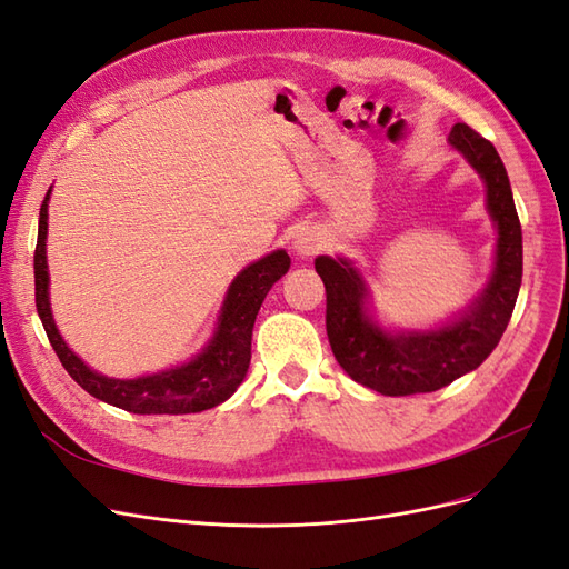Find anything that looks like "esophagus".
Masks as SVG:
<instances>
[{"label": "esophagus", "mask_w": 569, "mask_h": 569, "mask_svg": "<svg viewBox=\"0 0 569 569\" xmlns=\"http://www.w3.org/2000/svg\"><path fill=\"white\" fill-rule=\"evenodd\" d=\"M320 249H322V239H320L318 232L306 230V232L297 234V239H295V251H297L301 258L316 256Z\"/></svg>", "instance_id": "obj_1"}]
</instances>
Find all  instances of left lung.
Masks as SVG:
<instances>
[{
    "instance_id": "8db88e82",
    "label": "left lung",
    "mask_w": 569,
    "mask_h": 569,
    "mask_svg": "<svg viewBox=\"0 0 569 569\" xmlns=\"http://www.w3.org/2000/svg\"><path fill=\"white\" fill-rule=\"evenodd\" d=\"M451 144L485 178L487 206L498 228L493 278L460 320L429 332H382L366 316V284L351 263L316 258L327 295V339L337 363L351 380L385 396L437 391L485 363L506 332L522 284V228L501 157L465 123L453 126Z\"/></svg>"
}]
</instances>
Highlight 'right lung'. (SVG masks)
I'll return each instance as SVG.
<instances>
[{"label":"right lung","instance_id":"right-lung-1","mask_svg":"<svg viewBox=\"0 0 569 569\" xmlns=\"http://www.w3.org/2000/svg\"><path fill=\"white\" fill-rule=\"evenodd\" d=\"M51 192V189H49ZM40 206V228L36 247V306L44 325L51 349L73 380L92 393L94 399L123 408L137 416H184V412L209 410L242 385L251 363V332L270 287L289 270L291 261L284 251H272L261 261L251 263L237 274L222 303L220 325L213 339L194 360L159 375L137 377V380H113L90 370L66 347L54 318L49 311V274H47V201Z\"/></svg>","mask_w":569,"mask_h":569}]
</instances>
